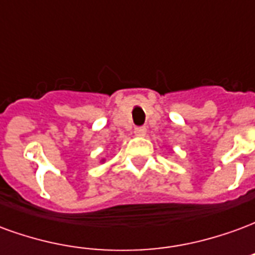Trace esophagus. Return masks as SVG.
I'll use <instances>...</instances> for the list:
<instances>
[{
	"label": "esophagus",
	"mask_w": 255,
	"mask_h": 255,
	"mask_svg": "<svg viewBox=\"0 0 255 255\" xmlns=\"http://www.w3.org/2000/svg\"><path fill=\"white\" fill-rule=\"evenodd\" d=\"M133 133H135L136 136H144V135H146V128L136 127L135 129H133Z\"/></svg>",
	"instance_id": "obj_1"
}]
</instances>
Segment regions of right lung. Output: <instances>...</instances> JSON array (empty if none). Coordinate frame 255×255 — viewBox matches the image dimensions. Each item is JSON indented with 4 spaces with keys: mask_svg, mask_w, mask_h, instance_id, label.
<instances>
[{
    "mask_svg": "<svg viewBox=\"0 0 255 255\" xmlns=\"http://www.w3.org/2000/svg\"><path fill=\"white\" fill-rule=\"evenodd\" d=\"M104 161H105V158H102V160H101V162H104Z\"/></svg>",
    "mask_w": 255,
    "mask_h": 255,
    "instance_id": "right-lung-1",
    "label": "right lung"
}]
</instances>
